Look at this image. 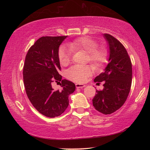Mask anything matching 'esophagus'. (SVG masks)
Returning <instances> with one entry per match:
<instances>
[{
  "mask_svg": "<svg viewBox=\"0 0 150 150\" xmlns=\"http://www.w3.org/2000/svg\"><path fill=\"white\" fill-rule=\"evenodd\" d=\"M75 86H76V88H83L85 87V85L83 84H79V83H77V84H75Z\"/></svg>",
  "mask_w": 150,
  "mask_h": 150,
  "instance_id": "1",
  "label": "esophagus"
}]
</instances>
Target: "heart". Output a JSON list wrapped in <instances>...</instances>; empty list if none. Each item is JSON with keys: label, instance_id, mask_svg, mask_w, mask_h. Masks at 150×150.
<instances>
[{"label": "heart", "instance_id": "1", "mask_svg": "<svg viewBox=\"0 0 150 150\" xmlns=\"http://www.w3.org/2000/svg\"><path fill=\"white\" fill-rule=\"evenodd\" d=\"M95 40L88 36L80 37L68 43V47L62 45L58 50V59L62 65H67L71 59L72 50H83L87 52L88 61L96 67H100L107 60L108 52L104 47H97ZM94 69L91 65H75L67 69L65 75L67 79L75 82H86L93 74Z\"/></svg>", "mask_w": 150, "mask_h": 150}]
</instances>
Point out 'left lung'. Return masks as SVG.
Listing matches in <instances>:
<instances>
[{
  "instance_id": "8db88e82",
  "label": "left lung",
  "mask_w": 150,
  "mask_h": 150,
  "mask_svg": "<svg viewBox=\"0 0 150 150\" xmlns=\"http://www.w3.org/2000/svg\"><path fill=\"white\" fill-rule=\"evenodd\" d=\"M104 37L109 45V63L105 71L94 79L98 85L104 81V88L96 91L93 105L100 112L110 115L126 102L131 88L132 68L124 45L110 34H104Z\"/></svg>"
}]
</instances>
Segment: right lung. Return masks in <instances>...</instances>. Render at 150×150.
Wrapping results in <instances>:
<instances>
[{"instance_id":"add662e5","label":"right lung","mask_w":150,"mask_h":150,"mask_svg":"<svg viewBox=\"0 0 150 150\" xmlns=\"http://www.w3.org/2000/svg\"><path fill=\"white\" fill-rule=\"evenodd\" d=\"M67 36H43L32 45L25 58L24 85L34 107L47 117L59 116L69 105V96L75 85L58 73L61 70L58 50ZM62 82V90L55 91L51 83Z\"/></svg>"}]
</instances>
